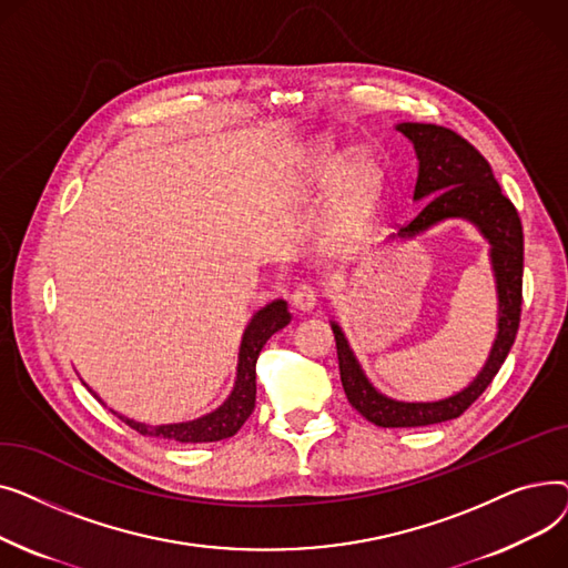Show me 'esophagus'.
Returning a JSON list of instances; mask_svg holds the SVG:
<instances>
[{"label":"esophagus","mask_w":568,"mask_h":568,"mask_svg":"<svg viewBox=\"0 0 568 568\" xmlns=\"http://www.w3.org/2000/svg\"><path fill=\"white\" fill-rule=\"evenodd\" d=\"M292 306L300 311V313H311L317 306V292L313 285L302 283L296 285L294 294H292Z\"/></svg>","instance_id":"34e87169"}]
</instances>
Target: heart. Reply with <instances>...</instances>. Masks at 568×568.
<instances>
[{
  "mask_svg": "<svg viewBox=\"0 0 568 568\" xmlns=\"http://www.w3.org/2000/svg\"><path fill=\"white\" fill-rule=\"evenodd\" d=\"M300 186L306 193L329 186L322 242L341 251L359 236L373 214L382 191V165L366 149L349 154L332 142H317L302 159Z\"/></svg>",
  "mask_w": 568,
  "mask_h": 568,
  "instance_id": "obj_1",
  "label": "heart"
}]
</instances>
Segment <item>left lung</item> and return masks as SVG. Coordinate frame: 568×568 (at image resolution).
<instances>
[{"label":"left lung","mask_w":568,"mask_h":568,"mask_svg":"<svg viewBox=\"0 0 568 568\" xmlns=\"http://www.w3.org/2000/svg\"><path fill=\"white\" fill-rule=\"evenodd\" d=\"M416 156L414 202L426 200L424 209L389 242H409L444 221H467L488 242V260L497 292V334L484 368L465 389L439 400H398L382 394L368 379L364 366L332 320L336 336L341 382L349 405L375 426L414 428L442 424L460 416L493 382L509 354L523 306V225L516 206L506 197L488 161L458 133L419 122L396 124Z\"/></svg>","instance_id":"obj_1"}]
</instances>
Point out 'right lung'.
<instances>
[{
    "label": "right lung",
    "mask_w": 568,
    "mask_h": 568,
    "mask_svg": "<svg viewBox=\"0 0 568 568\" xmlns=\"http://www.w3.org/2000/svg\"><path fill=\"white\" fill-rule=\"evenodd\" d=\"M290 320H292V315L287 311L285 300L268 302L260 311L253 313L251 322L246 324V329H244L242 345H239L236 377H234L230 396L216 409L197 416V419L179 422V424L146 426V424H140L135 419H129V416L119 414L114 409L112 412L124 424H129L133 430H138L140 435H149V437H163V439H174V442H184V444L219 442V439L232 437L239 428L244 426V422L248 419L253 407H255V364H257V356H260L264 343L272 338L276 332H281L283 326H287ZM87 389H89V386H87ZM89 392H92V389H89Z\"/></svg>",
    "instance_id": "obj_1"
}]
</instances>
